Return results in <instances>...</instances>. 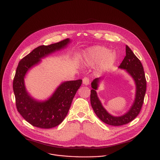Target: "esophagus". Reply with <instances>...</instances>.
Returning <instances> with one entry per match:
<instances>
[{"label":"esophagus","instance_id":"obj_1","mask_svg":"<svg viewBox=\"0 0 160 160\" xmlns=\"http://www.w3.org/2000/svg\"><path fill=\"white\" fill-rule=\"evenodd\" d=\"M82 83L83 84L86 85V86H88V84H89V79L88 78H84L82 79Z\"/></svg>","mask_w":160,"mask_h":160}]
</instances>
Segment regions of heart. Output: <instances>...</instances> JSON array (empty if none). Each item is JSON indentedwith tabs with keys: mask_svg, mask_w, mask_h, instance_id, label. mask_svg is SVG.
Returning <instances> with one entry per match:
<instances>
[{
	"mask_svg": "<svg viewBox=\"0 0 160 160\" xmlns=\"http://www.w3.org/2000/svg\"><path fill=\"white\" fill-rule=\"evenodd\" d=\"M86 55L89 64H95L99 63L101 70L108 69L115 62L116 54L112 51L102 46H93L86 50Z\"/></svg>",
	"mask_w": 160,
	"mask_h": 160,
	"instance_id": "1",
	"label": "heart"
}]
</instances>
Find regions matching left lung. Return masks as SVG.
I'll return each instance as SVG.
<instances>
[{"mask_svg": "<svg viewBox=\"0 0 160 160\" xmlns=\"http://www.w3.org/2000/svg\"><path fill=\"white\" fill-rule=\"evenodd\" d=\"M119 68L124 69L134 79L136 84L134 101L129 110L124 114L121 116L110 114L102 106L96 92L101 79L96 78L91 82L92 88L91 90L90 96L91 106L97 116L102 122L111 126L126 124L132 121L139 114L144 102L146 89V81L142 64L127 45L126 46V56Z\"/></svg>", "mask_w": 160, "mask_h": 160, "instance_id": "obj_1", "label": "left lung"}]
</instances>
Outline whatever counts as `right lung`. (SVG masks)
Here are the masks:
<instances>
[{
  "mask_svg": "<svg viewBox=\"0 0 160 160\" xmlns=\"http://www.w3.org/2000/svg\"><path fill=\"white\" fill-rule=\"evenodd\" d=\"M71 42L66 39L48 46H41L22 59L17 68L13 81V90L18 112L34 126L49 129L61 124L67 116L72 99L82 80L62 82L47 100L39 101L27 91L24 78L27 72L38 64L41 59L67 47Z\"/></svg>",
  "mask_w": 160,
  "mask_h": 160,
  "instance_id": "1",
  "label": "right lung"
}]
</instances>
